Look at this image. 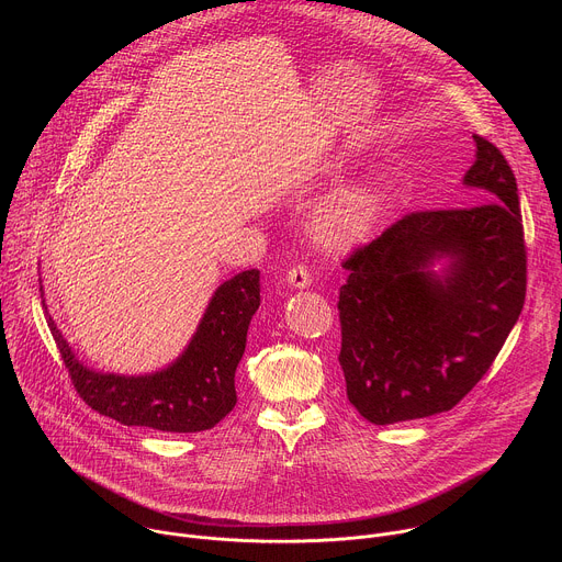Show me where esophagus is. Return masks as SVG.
<instances>
[{"label": "esophagus", "instance_id": "1", "mask_svg": "<svg viewBox=\"0 0 562 562\" xmlns=\"http://www.w3.org/2000/svg\"><path fill=\"white\" fill-rule=\"evenodd\" d=\"M286 282L293 286V289H308L311 286V273L304 265H297L293 269H289L286 273Z\"/></svg>", "mask_w": 562, "mask_h": 562}]
</instances>
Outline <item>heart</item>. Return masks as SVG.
Returning <instances> with one entry per match:
<instances>
[{"instance_id": "1", "label": "heart", "mask_w": 562, "mask_h": 562, "mask_svg": "<svg viewBox=\"0 0 562 562\" xmlns=\"http://www.w3.org/2000/svg\"><path fill=\"white\" fill-rule=\"evenodd\" d=\"M336 165L323 173L336 176ZM382 209L380 189L369 180L349 182L323 202H317L308 215V231L315 243L327 251H349L371 235Z\"/></svg>"}]
</instances>
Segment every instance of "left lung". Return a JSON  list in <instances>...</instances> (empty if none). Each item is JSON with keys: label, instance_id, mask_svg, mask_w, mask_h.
Segmentation results:
<instances>
[{"label": "left lung", "instance_id": "left-lung-1", "mask_svg": "<svg viewBox=\"0 0 562 562\" xmlns=\"http://www.w3.org/2000/svg\"><path fill=\"white\" fill-rule=\"evenodd\" d=\"M467 209L391 224L342 267L340 367L373 425L449 412L487 373L518 323L527 256L518 187L503 153L473 135Z\"/></svg>", "mask_w": 562, "mask_h": 562}]
</instances>
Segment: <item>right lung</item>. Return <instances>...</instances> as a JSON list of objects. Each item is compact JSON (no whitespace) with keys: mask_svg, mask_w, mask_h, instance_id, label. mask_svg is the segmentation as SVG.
Masks as SVG:
<instances>
[{"mask_svg":"<svg viewBox=\"0 0 562 562\" xmlns=\"http://www.w3.org/2000/svg\"><path fill=\"white\" fill-rule=\"evenodd\" d=\"M42 306L70 380L89 407L128 427L195 434L215 427L237 403L235 369L247 347L251 317L260 306V271L249 269L222 282L184 351L165 369L142 375L87 367L48 315L46 300Z\"/></svg>","mask_w":562,"mask_h":562,"instance_id":"obj_1","label":"right lung"}]
</instances>
